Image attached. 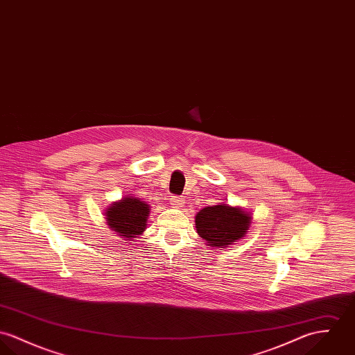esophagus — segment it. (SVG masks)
Instances as JSON below:
<instances>
[{
  "label": "esophagus",
  "instance_id": "1",
  "mask_svg": "<svg viewBox=\"0 0 355 355\" xmlns=\"http://www.w3.org/2000/svg\"><path fill=\"white\" fill-rule=\"evenodd\" d=\"M170 204L173 205V207H181L182 204H184V198L181 196H173L171 197V200H170Z\"/></svg>",
  "mask_w": 355,
  "mask_h": 355
}]
</instances>
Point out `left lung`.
<instances>
[{
  "instance_id": "obj_1",
  "label": "left lung",
  "mask_w": 355,
  "mask_h": 355,
  "mask_svg": "<svg viewBox=\"0 0 355 355\" xmlns=\"http://www.w3.org/2000/svg\"><path fill=\"white\" fill-rule=\"evenodd\" d=\"M250 216L239 208L226 204L202 208L196 215L198 236L209 246L226 248L241 239L248 230Z\"/></svg>"
}]
</instances>
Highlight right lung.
I'll return each mask as SVG.
<instances>
[{
    "mask_svg": "<svg viewBox=\"0 0 355 355\" xmlns=\"http://www.w3.org/2000/svg\"><path fill=\"white\" fill-rule=\"evenodd\" d=\"M150 207L139 198L129 196L114 202L106 212L107 225L125 238H136L146 230Z\"/></svg>",
    "mask_w": 355,
    "mask_h": 355,
    "instance_id": "obj_1",
    "label": "right lung"
}]
</instances>
